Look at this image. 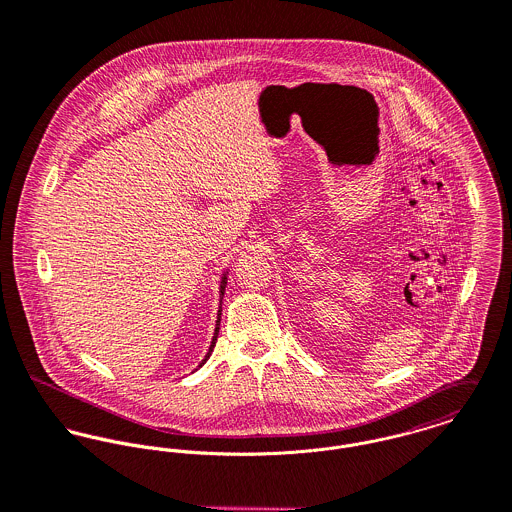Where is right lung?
<instances>
[{"label":"right lung","instance_id":"obj_1","mask_svg":"<svg viewBox=\"0 0 512 512\" xmlns=\"http://www.w3.org/2000/svg\"><path fill=\"white\" fill-rule=\"evenodd\" d=\"M228 269L222 273V279H220V310H218V320H216V330H214V338L210 341V347H208V353L204 355V359L200 361V365L198 367H202L208 359H210V355H212V351H214V347H216V341H218V334H220V322H222V300H224V292H226V284H228Z\"/></svg>","mask_w":512,"mask_h":512}]
</instances>
